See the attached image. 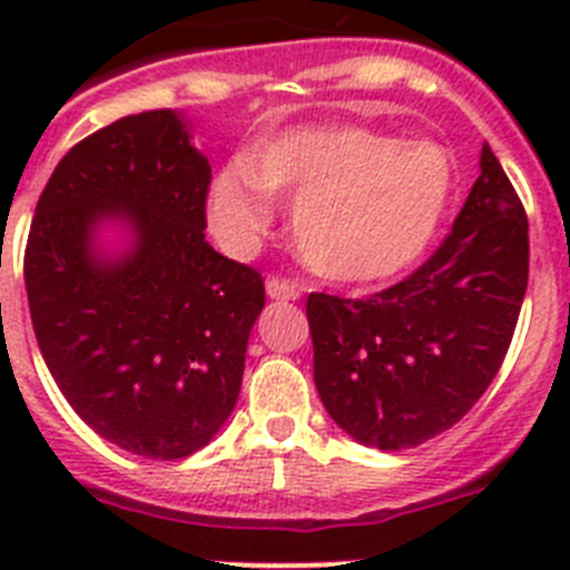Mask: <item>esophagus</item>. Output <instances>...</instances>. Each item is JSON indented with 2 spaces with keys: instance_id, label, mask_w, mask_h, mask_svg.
I'll list each match as a JSON object with an SVG mask.
<instances>
[{
  "instance_id": "obj_1",
  "label": "esophagus",
  "mask_w": 570,
  "mask_h": 570,
  "mask_svg": "<svg viewBox=\"0 0 570 570\" xmlns=\"http://www.w3.org/2000/svg\"><path fill=\"white\" fill-rule=\"evenodd\" d=\"M265 294L271 296V299H276V302H294V299H299V288H296L294 282H288V279H268L265 282Z\"/></svg>"
}]
</instances>
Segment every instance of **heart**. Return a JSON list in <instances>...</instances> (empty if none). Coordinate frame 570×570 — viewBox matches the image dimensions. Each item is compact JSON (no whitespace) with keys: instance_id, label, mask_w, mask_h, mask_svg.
<instances>
[{"instance_id":"heart-1","label":"heart","mask_w":570,"mask_h":570,"mask_svg":"<svg viewBox=\"0 0 570 570\" xmlns=\"http://www.w3.org/2000/svg\"><path fill=\"white\" fill-rule=\"evenodd\" d=\"M456 185L436 139H396L356 125H302L225 165L208 188V223L228 254L248 256L294 205V242L316 274L385 279L414 265L440 230Z\"/></svg>"}]
</instances>
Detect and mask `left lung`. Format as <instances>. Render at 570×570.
I'll return each mask as SVG.
<instances>
[{
    "instance_id": "1",
    "label": "left lung",
    "mask_w": 570,
    "mask_h": 570,
    "mask_svg": "<svg viewBox=\"0 0 570 570\" xmlns=\"http://www.w3.org/2000/svg\"><path fill=\"white\" fill-rule=\"evenodd\" d=\"M525 288V210L485 142L454 230L416 274L367 299L308 296L314 382L331 420L380 451L456 425L500 371Z\"/></svg>"
}]
</instances>
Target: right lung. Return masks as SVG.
Here are the masks:
<instances>
[{"label":"right lung","mask_w":570,"mask_h":570,"mask_svg":"<svg viewBox=\"0 0 570 570\" xmlns=\"http://www.w3.org/2000/svg\"><path fill=\"white\" fill-rule=\"evenodd\" d=\"M210 165L183 110L122 116L62 156L24 288L39 351L99 436L185 460L228 422L262 276L205 239Z\"/></svg>","instance_id":"1"}]
</instances>
